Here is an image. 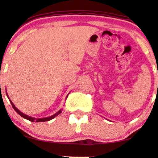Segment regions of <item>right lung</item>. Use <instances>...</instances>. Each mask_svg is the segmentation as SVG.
Masks as SVG:
<instances>
[{
    "label": "right lung",
    "instance_id": "right-lung-1",
    "mask_svg": "<svg viewBox=\"0 0 158 158\" xmlns=\"http://www.w3.org/2000/svg\"><path fill=\"white\" fill-rule=\"evenodd\" d=\"M6 95H7V93H6ZM68 97V96H67ZM10 101V103H11V105H12V106H13V108H14V110L15 111H16L17 113H18L19 115H20L21 116H22L23 118H26V119H27V120H29V121H31V122H47V121H49V120H51V119H52V118H54L55 117V116H57V115H59V114L61 113L62 112V110H60L59 111H57V113L56 114H54V115H52V116H49V117H46V118H34V117H31V116H28V115H26V114H24L23 113H22V112H21L20 111H19V110L17 109V108L15 106V105L14 104V103H12V101H10V100H9Z\"/></svg>",
    "mask_w": 158,
    "mask_h": 158
}]
</instances>
